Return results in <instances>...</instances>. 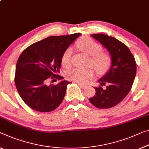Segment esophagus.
<instances>
[{"label": "esophagus", "mask_w": 149, "mask_h": 149, "mask_svg": "<svg viewBox=\"0 0 149 149\" xmlns=\"http://www.w3.org/2000/svg\"><path fill=\"white\" fill-rule=\"evenodd\" d=\"M78 85H79L82 89H84V88H86V85H84V84H81V83H78Z\"/></svg>", "instance_id": "obj_1"}]
</instances>
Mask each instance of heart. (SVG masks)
<instances>
[{
  "label": "heart",
  "instance_id": "obj_1",
  "mask_svg": "<svg viewBox=\"0 0 149 149\" xmlns=\"http://www.w3.org/2000/svg\"><path fill=\"white\" fill-rule=\"evenodd\" d=\"M78 47L82 52L91 56V61L93 67L98 73H103L108 70L111 65V57L104 52H100L102 47L91 38H82L78 42ZM72 54V49L68 48L62 56V64L65 67H68L70 64V56ZM94 76V72L91 68H75L67 72V77L70 81L84 84Z\"/></svg>",
  "mask_w": 149,
  "mask_h": 149
}]
</instances>
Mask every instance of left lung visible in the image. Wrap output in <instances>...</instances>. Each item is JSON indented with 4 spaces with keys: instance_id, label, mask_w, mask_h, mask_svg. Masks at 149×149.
Instances as JSON below:
<instances>
[{
    "instance_id": "8db88e82",
    "label": "left lung",
    "mask_w": 149,
    "mask_h": 149,
    "mask_svg": "<svg viewBox=\"0 0 149 149\" xmlns=\"http://www.w3.org/2000/svg\"><path fill=\"white\" fill-rule=\"evenodd\" d=\"M91 36L109 51L111 65L98 80L100 86L94 87L96 93L89 100L98 109H109L119 104L129 94L136 76V64L129 48L116 38L104 34Z\"/></svg>"
}]
</instances>
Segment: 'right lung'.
<instances>
[{"mask_svg": "<svg viewBox=\"0 0 149 149\" xmlns=\"http://www.w3.org/2000/svg\"><path fill=\"white\" fill-rule=\"evenodd\" d=\"M81 35L49 36L29 46L20 54L16 66L15 85L30 108L47 113L54 111L63 102L67 86L71 82L62 80L56 85H48L47 81L49 78L64 79L54 73L59 72L64 52Z\"/></svg>", "mask_w": 149, "mask_h": 149, "instance_id": "add662e5", "label": "right lung"}]
</instances>
